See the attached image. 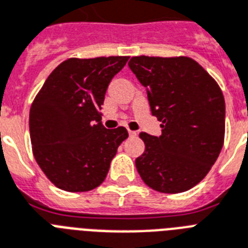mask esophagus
<instances>
[{
  "mask_svg": "<svg viewBox=\"0 0 248 248\" xmlns=\"http://www.w3.org/2000/svg\"><path fill=\"white\" fill-rule=\"evenodd\" d=\"M128 134H129V137H134L137 136V132H134V130H128Z\"/></svg>",
  "mask_w": 248,
  "mask_h": 248,
  "instance_id": "34e87169",
  "label": "esophagus"
}]
</instances>
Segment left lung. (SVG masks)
<instances>
[{"label": "left lung", "mask_w": 248, "mask_h": 248, "mask_svg": "<svg viewBox=\"0 0 248 248\" xmlns=\"http://www.w3.org/2000/svg\"><path fill=\"white\" fill-rule=\"evenodd\" d=\"M129 68L147 91L161 136L140 133L144 152L136 168L148 187L180 193L199 184L224 143L225 101L220 87L189 57L136 56Z\"/></svg>", "instance_id": "obj_1"}]
</instances>
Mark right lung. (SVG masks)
I'll list each match as a JSON object with an SVG mask.
<instances>
[{
	"mask_svg": "<svg viewBox=\"0 0 248 248\" xmlns=\"http://www.w3.org/2000/svg\"><path fill=\"white\" fill-rule=\"evenodd\" d=\"M129 57L69 59L46 79L29 112L35 161L56 187L87 192L105 180L125 128L106 129L101 106Z\"/></svg>",
	"mask_w": 248,
	"mask_h": 248,
	"instance_id": "1",
	"label": "right lung"
}]
</instances>
